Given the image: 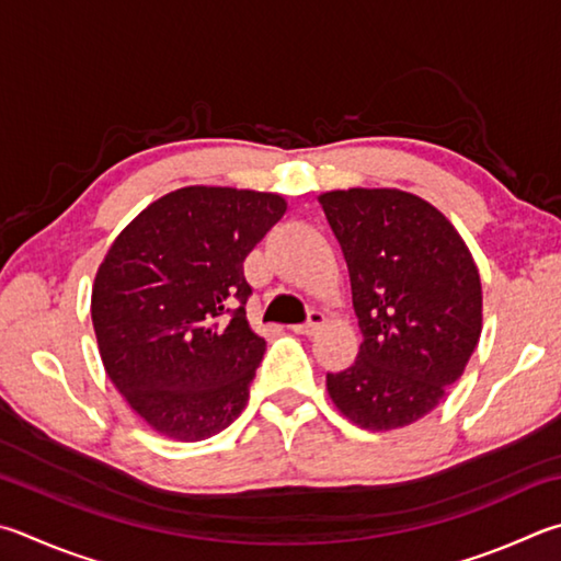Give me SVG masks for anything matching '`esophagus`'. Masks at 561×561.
<instances>
[{
  "instance_id": "1",
  "label": "esophagus",
  "mask_w": 561,
  "mask_h": 561,
  "mask_svg": "<svg viewBox=\"0 0 561 561\" xmlns=\"http://www.w3.org/2000/svg\"><path fill=\"white\" fill-rule=\"evenodd\" d=\"M323 323H325V316L321 311H311L309 313V321L301 323V325H291V331L299 333V335H313L316 331L321 329Z\"/></svg>"
}]
</instances>
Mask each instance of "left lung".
<instances>
[{
	"instance_id": "obj_1",
	"label": "left lung",
	"mask_w": 561,
	"mask_h": 561,
	"mask_svg": "<svg viewBox=\"0 0 561 561\" xmlns=\"http://www.w3.org/2000/svg\"><path fill=\"white\" fill-rule=\"evenodd\" d=\"M351 274L363 343L325 390L368 432L410 426L461 378L483 329V289L471 250L430 201L400 188L319 196Z\"/></svg>"
}]
</instances>
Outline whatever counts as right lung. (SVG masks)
I'll return each instance as SVG.
<instances>
[{
	"instance_id": "right-lung-1",
	"label": "right lung",
	"mask_w": 561,
	"mask_h": 561,
	"mask_svg": "<svg viewBox=\"0 0 561 561\" xmlns=\"http://www.w3.org/2000/svg\"><path fill=\"white\" fill-rule=\"evenodd\" d=\"M287 213L279 193L183 186L100 262L90 316L107 378L151 430L203 442L238 420L267 341L242 304V262Z\"/></svg>"
}]
</instances>
